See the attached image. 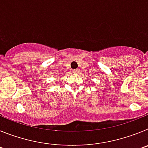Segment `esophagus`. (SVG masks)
Wrapping results in <instances>:
<instances>
[{
  "instance_id": "34e87169",
  "label": "esophagus",
  "mask_w": 148,
  "mask_h": 148,
  "mask_svg": "<svg viewBox=\"0 0 148 148\" xmlns=\"http://www.w3.org/2000/svg\"><path fill=\"white\" fill-rule=\"evenodd\" d=\"M73 73H78V70H73Z\"/></svg>"
}]
</instances>
